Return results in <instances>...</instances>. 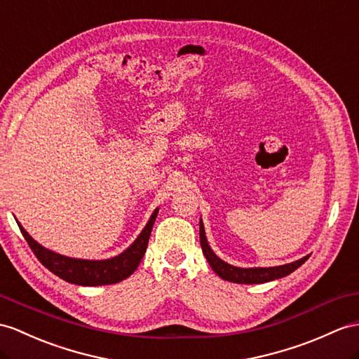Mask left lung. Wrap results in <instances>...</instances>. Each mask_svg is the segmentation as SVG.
Listing matches in <instances>:
<instances>
[{
  "label": "left lung",
  "instance_id": "8db88e82",
  "mask_svg": "<svg viewBox=\"0 0 359 359\" xmlns=\"http://www.w3.org/2000/svg\"><path fill=\"white\" fill-rule=\"evenodd\" d=\"M199 241H201V248H203L204 256L207 262L212 266L215 273L226 282L233 283H242V285H257V283H266L271 280H276V278H282L287 274H291L299 266H302L309 256H304L303 259H299L292 262V264H286L280 266H269V268H238L230 264H226L222 259L217 257L213 250L210 248L205 231H204V224L203 219L199 221Z\"/></svg>",
  "mask_w": 359,
  "mask_h": 359
}]
</instances>
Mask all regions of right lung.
Segmentation results:
<instances>
[{
  "label": "right lung",
  "instance_id": "obj_1",
  "mask_svg": "<svg viewBox=\"0 0 359 359\" xmlns=\"http://www.w3.org/2000/svg\"><path fill=\"white\" fill-rule=\"evenodd\" d=\"M156 215H158V208H155L151 219L147 221L143 231L140 233L133 245L121 252V255L104 260L73 259L57 255V252L50 251L39 245V243L22 229V225L18 221L16 222H18L24 239L27 241L29 247L34 252V256H36L41 264L47 269H50L51 273L56 274L68 283L81 286H100L125 280L126 277H129L137 269L138 264L142 262L146 252L147 242H149V236L152 231L154 222L156 219Z\"/></svg>",
  "mask_w": 359,
  "mask_h": 359
}]
</instances>
